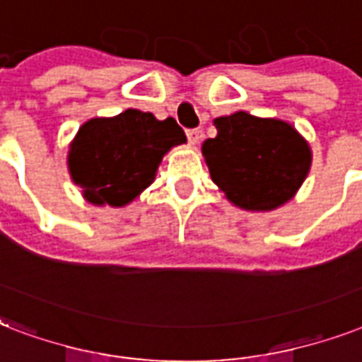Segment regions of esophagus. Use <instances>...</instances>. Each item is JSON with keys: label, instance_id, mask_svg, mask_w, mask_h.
Returning <instances> with one entry per match:
<instances>
[{"label": "esophagus", "instance_id": "34e87169", "mask_svg": "<svg viewBox=\"0 0 362 362\" xmlns=\"http://www.w3.org/2000/svg\"><path fill=\"white\" fill-rule=\"evenodd\" d=\"M187 137H189V141L190 145H196V143L200 141V137H202V132L200 130H187Z\"/></svg>", "mask_w": 362, "mask_h": 362}]
</instances>
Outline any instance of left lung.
Wrapping results in <instances>:
<instances>
[{
	"mask_svg": "<svg viewBox=\"0 0 362 362\" xmlns=\"http://www.w3.org/2000/svg\"><path fill=\"white\" fill-rule=\"evenodd\" d=\"M202 143L213 183L245 211H274L293 200L312 168V147L295 126L247 111L217 117Z\"/></svg>",
	"mask_w": 362,
	"mask_h": 362,
	"instance_id": "1",
	"label": "left lung"
}]
</instances>
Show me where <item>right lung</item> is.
I'll return each mask as SVG.
<instances>
[{
	"label": "right lung",
	"mask_w": 362,
	"mask_h": 362,
	"mask_svg": "<svg viewBox=\"0 0 362 362\" xmlns=\"http://www.w3.org/2000/svg\"><path fill=\"white\" fill-rule=\"evenodd\" d=\"M187 143L173 119L126 109L115 117L86 120L67 151V170L92 206L124 207L156 177L172 147Z\"/></svg>",
	"instance_id": "add662e5"
}]
</instances>
